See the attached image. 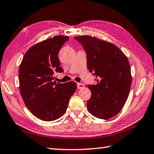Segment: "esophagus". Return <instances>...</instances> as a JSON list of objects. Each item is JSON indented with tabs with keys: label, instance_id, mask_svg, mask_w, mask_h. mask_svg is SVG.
<instances>
[{
	"label": "esophagus",
	"instance_id": "obj_1",
	"mask_svg": "<svg viewBox=\"0 0 154 154\" xmlns=\"http://www.w3.org/2000/svg\"><path fill=\"white\" fill-rule=\"evenodd\" d=\"M77 88L79 90H80V89H82L84 88V85L82 83H77Z\"/></svg>",
	"mask_w": 154,
	"mask_h": 154
}]
</instances>
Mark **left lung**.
I'll return each mask as SVG.
<instances>
[{
	"label": "left lung",
	"mask_w": 154,
	"mask_h": 154,
	"mask_svg": "<svg viewBox=\"0 0 154 154\" xmlns=\"http://www.w3.org/2000/svg\"><path fill=\"white\" fill-rule=\"evenodd\" d=\"M87 54L88 69L97 79L89 85L92 95L87 107L95 117L108 119L119 113L125 104L131 86L130 64L117 46L91 36H78Z\"/></svg>",
	"instance_id": "1"
}]
</instances>
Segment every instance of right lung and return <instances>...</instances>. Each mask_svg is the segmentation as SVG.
Here are the masks:
<instances>
[{
  "label": "right lung",
  "instance_id": "obj_1",
  "mask_svg": "<svg viewBox=\"0 0 154 154\" xmlns=\"http://www.w3.org/2000/svg\"><path fill=\"white\" fill-rule=\"evenodd\" d=\"M69 39L60 35L36 44L27 51L20 64L19 88L24 103L43 121L62 117L76 90L74 82L62 84L54 80L55 73L63 72L58 53Z\"/></svg>",
  "mask_w": 154,
  "mask_h": 154
}]
</instances>
